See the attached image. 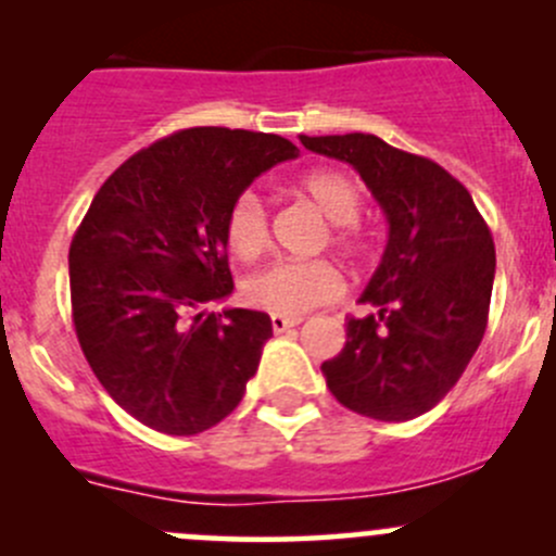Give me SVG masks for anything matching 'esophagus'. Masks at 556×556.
Returning a JSON list of instances; mask_svg holds the SVG:
<instances>
[{"label":"esophagus","mask_w":556,"mask_h":556,"mask_svg":"<svg viewBox=\"0 0 556 556\" xmlns=\"http://www.w3.org/2000/svg\"><path fill=\"white\" fill-rule=\"evenodd\" d=\"M301 325V317H282V314H271V328L274 333H285V330Z\"/></svg>","instance_id":"34e87169"}]
</instances>
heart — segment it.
<instances>
[{
  "label": "heart",
  "mask_w": 556,
  "mask_h": 556,
  "mask_svg": "<svg viewBox=\"0 0 556 556\" xmlns=\"http://www.w3.org/2000/svg\"><path fill=\"white\" fill-rule=\"evenodd\" d=\"M299 190L330 223L328 244L344 257H357L366 247L357 217L363 212V190L350 174L319 169L306 174ZM226 247L237 261L252 263L268 247V215L255 193H242L226 215ZM244 301L255 309L282 317H301L314 306L341 293V274L328 261H277L252 274L242 288Z\"/></svg>",
  "instance_id": "b5f03b06"
}]
</instances>
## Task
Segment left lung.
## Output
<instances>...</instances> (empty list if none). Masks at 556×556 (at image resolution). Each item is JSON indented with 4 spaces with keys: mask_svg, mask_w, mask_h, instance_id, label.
<instances>
[{
    "mask_svg": "<svg viewBox=\"0 0 556 556\" xmlns=\"http://www.w3.org/2000/svg\"><path fill=\"white\" fill-rule=\"evenodd\" d=\"M344 161L387 215V247L361 295L374 306L346 319V344L323 363L341 406L406 422L430 412L479 350L495 282V242L463 182L374 134L301 137Z\"/></svg>",
    "mask_w": 556,
    "mask_h": 556,
    "instance_id": "1",
    "label": "left lung"
}]
</instances>
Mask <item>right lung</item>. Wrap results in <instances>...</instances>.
<instances>
[{
    "instance_id": "add662e5",
    "label": "right lung",
    "mask_w": 556,
    "mask_h": 556,
    "mask_svg": "<svg viewBox=\"0 0 556 556\" xmlns=\"http://www.w3.org/2000/svg\"><path fill=\"white\" fill-rule=\"evenodd\" d=\"M299 148L277 134L182 128L117 166L70 247L75 333L112 401L148 428L195 435L226 419L271 339L231 295L226 215Z\"/></svg>"
}]
</instances>
